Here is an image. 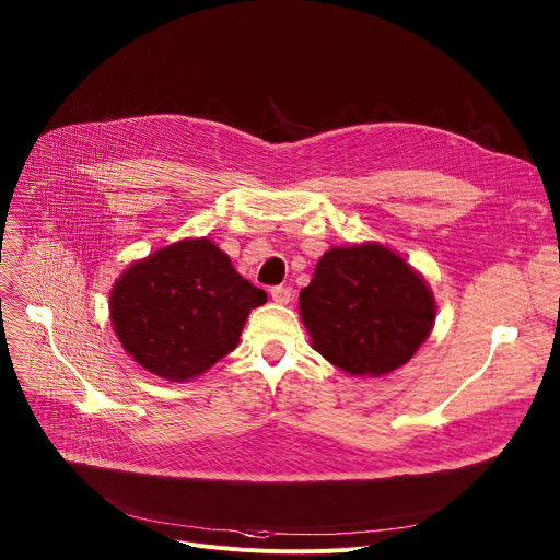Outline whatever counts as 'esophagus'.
I'll use <instances>...</instances> for the list:
<instances>
[{"instance_id": "esophagus-1", "label": "esophagus", "mask_w": 560, "mask_h": 560, "mask_svg": "<svg viewBox=\"0 0 560 560\" xmlns=\"http://www.w3.org/2000/svg\"><path fill=\"white\" fill-rule=\"evenodd\" d=\"M270 295H272V300H275L277 304H290V302H292V288H288V285H275V288L270 290Z\"/></svg>"}]
</instances>
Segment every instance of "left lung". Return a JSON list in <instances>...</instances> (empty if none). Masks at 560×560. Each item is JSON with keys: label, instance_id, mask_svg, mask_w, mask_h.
<instances>
[{"label": "left lung", "instance_id": "obj_1", "mask_svg": "<svg viewBox=\"0 0 560 560\" xmlns=\"http://www.w3.org/2000/svg\"><path fill=\"white\" fill-rule=\"evenodd\" d=\"M435 298L427 279L381 243L331 247L300 292L311 347L351 376H384L429 338Z\"/></svg>", "mask_w": 560, "mask_h": 560}]
</instances>
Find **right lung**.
Returning a JSON list of instances; mask_svg holds the SVG:
<instances>
[{
	"instance_id": "1",
	"label": "right lung",
	"mask_w": 560,
	"mask_h": 560,
	"mask_svg": "<svg viewBox=\"0 0 560 560\" xmlns=\"http://www.w3.org/2000/svg\"><path fill=\"white\" fill-rule=\"evenodd\" d=\"M265 302L211 238H184L133 260L110 288L108 313L140 368L186 384L238 347L252 308Z\"/></svg>"
}]
</instances>
